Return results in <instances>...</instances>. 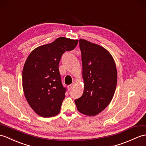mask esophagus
<instances>
[{
    "label": "esophagus",
    "mask_w": 146,
    "mask_h": 146,
    "mask_svg": "<svg viewBox=\"0 0 146 146\" xmlns=\"http://www.w3.org/2000/svg\"><path fill=\"white\" fill-rule=\"evenodd\" d=\"M73 86H73V84H70V85L68 86V91H71V90H72L73 89Z\"/></svg>",
    "instance_id": "1"
}]
</instances>
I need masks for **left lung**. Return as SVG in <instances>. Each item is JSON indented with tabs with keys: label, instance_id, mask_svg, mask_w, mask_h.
Wrapping results in <instances>:
<instances>
[{
	"label": "left lung",
	"instance_id": "1",
	"mask_svg": "<svg viewBox=\"0 0 146 146\" xmlns=\"http://www.w3.org/2000/svg\"><path fill=\"white\" fill-rule=\"evenodd\" d=\"M79 44L84 88L82 96L74 101L81 113L95 116L113 98L117 84L116 64L103 47L84 39H80Z\"/></svg>",
	"mask_w": 146,
	"mask_h": 146
}]
</instances>
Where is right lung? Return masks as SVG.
<instances>
[{
  "mask_svg": "<svg viewBox=\"0 0 146 146\" xmlns=\"http://www.w3.org/2000/svg\"><path fill=\"white\" fill-rule=\"evenodd\" d=\"M78 42L60 37L37 47L27 58L22 72L23 92L39 116L50 117L60 113L66 89L62 84L58 65L63 54L74 49Z\"/></svg>",
  "mask_w": 146,
  "mask_h": 146,
  "instance_id": "1",
  "label": "right lung"
}]
</instances>
